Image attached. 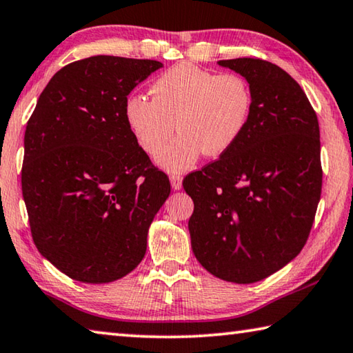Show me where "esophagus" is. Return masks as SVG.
Wrapping results in <instances>:
<instances>
[{
	"label": "esophagus",
	"mask_w": 353,
	"mask_h": 353,
	"mask_svg": "<svg viewBox=\"0 0 353 353\" xmlns=\"http://www.w3.org/2000/svg\"><path fill=\"white\" fill-rule=\"evenodd\" d=\"M170 181H171L172 190H181L182 188V176L181 174H171Z\"/></svg>",
	"instance_id": "1"
}]
</instances>
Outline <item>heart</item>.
Instances as JSON below:
<instances>
[{
  "label": "heart",
  "mask_w": 353,
  "mask_h": 353,
  "mask_svg": "<svg viewBox=\"0 0 353 353\" xmlns=\"http://www.w3.org/2000/svg\"><path fill=\"white\" fill-rule=\"evenodd\" d=\"M151 100L130 95L123 117L134 140L154 156L174 130L181 134L156 156L163 170H190L203 152L210 157L233 148L248 125L253 95L238 74H214L191 63H179L152 81Z\"/></svg>",
  "instance_id": "heart-1"
}]
</instances>
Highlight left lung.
Listing matches in <instances>:
<instances>
[{"instance_id":"1","label":"left lung","mask_w":353,"mask_h":353,"mask_svg":"<svg viewBox=\"0 0 353 353\" xmlns=\"http://www.w3.org/2000/svg\"><path fill=\"white\" fill-rule=\"evenodd\" d=\"M248 81L252 114L241 139L183 179L196 259L216 278L252 284L296 258L321 197L316 112L284 69L259 59L217 61Z\"/></svg>"}]
</instances>
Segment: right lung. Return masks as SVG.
<instances>
[{
  "instance_id": "add662e5",
  "label": "right lung",
  "mask_w": 353,
  "mask_h": 353,
  "mask_svg": "<svg viewBox=\"0 0 353 353\" xmlns=\"http://www.w3.org/2000/svg\"><path fill=\"white\" fill-rule=\"evenodd\" d=\"M156 60L95 55L44 88L24 132L21 190L32 239L69 278L105 284L132 272L171 185L126 126L123 106Z\"/></svg>"
}]
</instances>
